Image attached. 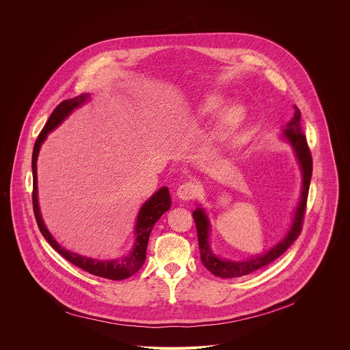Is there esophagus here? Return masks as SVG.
<instances>
[{"label":"esophagus","instance_id":"1","mask_svg":"<svg viewBox=\"0 0 350 350\" xmlns=\"http://www.w3.org/2000/svg\"><path fill=\"white\" fill-rule=\"evenodd\" d=\"M199 192V185L193 181H185L177 188V195L183 201H189V199H193Z\"/></svg>","mask_w":350,"mask_h":350}]
</instances>
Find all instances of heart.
Returning <instances> with one entry per match:
<instances>
[{
    "label": "heart",
    "mask_w": 350,
    "mask_h": 350,
    "mask_svg": "<svg viewBox=\"0 0 350 350\" xmlns=\"http://www.w3.org/2000/svg\"><path fill=\"white\" fill-rule=\"evenodd\" d=\"M223 107V98L220 95H211L205 99L202 104L204 113H216ZM243 119V111L241 107H231L226 109L220 118L219 127L221 131H231L234 130Z\"/></svg>",
    "instance_id": "obj_1"
}]
</instances>
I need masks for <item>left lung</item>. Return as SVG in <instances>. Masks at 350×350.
<instances>
[{
	"label": "left lung",
	"mask_w": 350,
	"mask_h": 350,
	"mask_svg": "<svg viewBox=\"0 0 350 350\" xmlns=\"http://www.w3.org/2000/svg\"><path fill=\"white\" fill-rule=\"evenodd\" d=\"M295 113L293 118L286 123L285 129V137L293 146L296 157L299 163L302 166V174H304V187H302V196H301V202H299V206L295 212V219L292 223V227L288 232V235L273 249L262 256L249 259L247 262H228V260H221L213 255L209 246V221L202 209H196L193 212V220L196 226V232H198V243H199V252H201V260L204 266L215 275L220 278H237L242 277L246 274H251L252 271H256L275 259H278L286 249L295 242V239L301 235L302 227H304V220H305V212H306V204H308V195H309V187H310V178H312V170H313V161H312V154L308 145V139L305 133L302 131L301 126V111H299L297 107H293Z\"/></svg>",
	"instance_id": "1"
}]
</instances>
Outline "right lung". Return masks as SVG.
<instances>
[{
	"label": "right lung",
	"mask_w": 350,
	"mask_h": 350,
	"mask_svg": "<svg viewBox=\"0 0 350 350\" xmlns=\"http://www.w3.org/2000/svg\"><path fill=\"white\" fill-rule=\"evenodd\" d=\"M88 98L87 94H83L80 96L66 99V101H62L49 116L48 122L42 127L41 133L38 134L34 148H33V157H31V169H33V192H31V201H33V212L34 217L37 221V226L42 234V237L48 241V243L51 245L55 251L64 256L66 260L73 263L75 266L83 269L84 271L98 275L103 278L108 280H124L129 278L130 275L135 274L144 265L145 262V254H146V245L149 241V234H151L155 223L159 220V217L170 209L172 205V199L169 189L166 187L161 188L158 192H155L151 199L142 205L139 213H138V220L135 224V245L133 247V251L126 256L119 260H111V262H103V260H94L90 258H84L76 254H72L66 249L61 247L57 241L53 238V235L48 232L45 228L40 209H38V202H37V155L40 151V146L42 141L45 139L46 134L49 131H53L75 108L81 105L85 99Z\"/></svg>",
	"instance_id": "add662e5"
}]
</instances>
